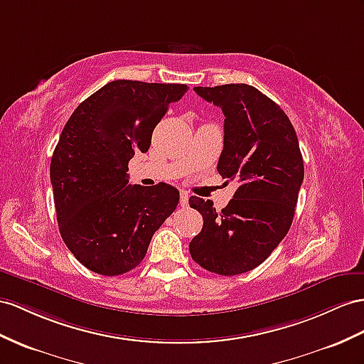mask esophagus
Segmentation results:
<instances>
[{
	"label": "esophagus",
	"instance_id": "obj_1",
	"mask_svg": "<svg viewBox=\"0 0 364 364\" xmlns=\"http://www.w3.org/2000/svg\"><path fill=\"white\" fill-rule=\"evenodd\" d=\"M180 204H181V208H188L189 206V195L186 193V192L180 193Z\"/></svg>",
	"mask_w": 364,
	"mask_h": 364
}]
</instances>
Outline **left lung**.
<instances>
[{"instance_id": "8db88e82", "label": "left lung", "mask_w": 364, "mask_h": 364, "mask_svg": "<svg viewBox=\"0 0 364 364\" xmlns=\"http://www.w3.org/2000/svg\"><path fill=\"white\" fill-rule=\"evenodd\" d=\"M225 114V147L218 173L237 191L217 212L210 200L192 197L203 229L189 252L218 275H238L262 264L292 225L304 166L291 119L271 98L249 85L193 87Z\"/></svg>"}]
</instances>
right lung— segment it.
Listing matches in <instances>:
<instances>
[{
	"label": "right lung",
	"mask_w": 364,
	"mask_h": 364,
	"mask_svg": "<svg viewBox=\"0 0 364 364\" xmlns=\"http://www.w3.org/2000/svg\"><path fill=\"white\" fill-rule=\"evenodd\" d=\"M188 86L110 81L73 110L50 161L60 234L89 271L115 277L146 257L180 192L166 183H129V161L147 152L152 132Z\"/></svg>",
	"instance_id": "obj_1"
}]
</instances>
